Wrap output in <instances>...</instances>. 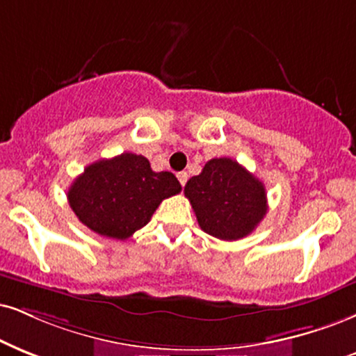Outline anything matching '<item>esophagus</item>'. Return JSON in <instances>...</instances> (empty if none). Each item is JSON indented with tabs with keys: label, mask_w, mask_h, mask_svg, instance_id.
<instances>
[{
	"label": "esophagus",
	"mask_w": 356,
	"mask_h": 356,
	"mask_svg": "<svg viewBox=\"0 0 356 356\" xmlns=\"http://www.w3.org/2000/svg\"><path fill=\"white\" fill-rule=\"evenodd\" d=\"M177 177H178L179 185L185 186V185H186V181H188V173H186V171H179V173L177 175Z\"/></svg>",
	"instance_id": "34e87169"
}]
</instances>
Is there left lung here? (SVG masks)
Masks as SVG:
<instances>
[{
    "instance_id": "left-lung-1",
    "label": "left lung",
    "mask_w": 356,
    "mask_h": 356,
    "mask_svg": "<svg viewBox=\"0 0 356 356\" xmlns=\"http://www.w3.org/2000/svg\"><path fill=\"white\" fill-rule=\"evenodd\" d=\"M185 196L201 229L222 241L245 238L267 213L264 183L226 156L213 158L188 179Z\"/></svg>"
}]
</instances>
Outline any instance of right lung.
<instances>
[{
	"instance_id": "add662e5",
	"label": "right lung",
	"mask_w": 356,
	"mask_h": 356,
	"mask_svg": "<svg viewBox=\"0 0 356 356\" xmlns=\"http://www.w3.org/2000/svg\"><path fill=\"white\" fill-rule=\"evenodd\" d=\"M179 191L173 173H156L145 156L122 153L87 166L74 179L67 200L82 225L105 238L124 241L148 225L161 201Z\"/></svg>"
}]
</instances>
